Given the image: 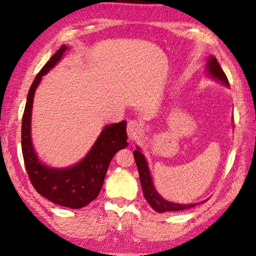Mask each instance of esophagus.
<instances>
[{
  "instance_id": "34e87169",
  "label": "esophagus",
  "mask_w": 256,
  "mask_h": 256,
  "mask_svg": "<svg viewBox=\"0 0 256 256\" xmlns=\"http://www.w3.org/2000/svg\"><path fill=\"white\" fill-rule=\"evenodd\" d=\"M142 126L140 122H138V121H136V120L129 121L127 124V134H128L129 140L132 142L137 140L142 135Z\"/></svg>"
}]
</instances>
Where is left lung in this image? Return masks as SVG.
<instances>
[{"label": "left lung", "instance_id": "8db88e82", "mask_svg": "<svg viewBox=\"0 0 256 256\" xmlns=\"http://www.w3.org/2000/svg\"><path fill=\"white\" fill-rule=\"evenodd\" d=\"M207 73L212 78L219 80L222 84L230 85L227 80L226 74L224 73L220 65L218 64L216 57L210 56L208 62H207ZM134 158H135V162L138 168V173H140V184L142 189V194H144L145 199L147 202L150 204L155 212H180V210L190 209L196 207V204H204L206 201H201L199 204H181L176 202H170V201L163 199L160 194L156 191L155 186L153 184V178L150 176V172L148 168V164L145 156L142 155L140 147H137L136 150H134Z\"/></svg>", "mask_w": 256, "mask_h": 256}]
</instances>
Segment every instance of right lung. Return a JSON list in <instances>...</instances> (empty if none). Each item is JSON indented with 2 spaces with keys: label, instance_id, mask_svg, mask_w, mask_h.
Listing matches in <instances>:
<instances>
[{
  "label": "right lung",
  "instance_id": "1",
  "mask_svg": "<svg viewBox=\"0 0 256 256\" xmlns=\"http://www.w3.org/2000/svg\"><path fill=\"white\" fill-rule=\"evenodd\" d=\"M65 50H67V46L62 44L46 62L31 84L22 116V155L30 182L39 194L58 206L80 209L96 198L104 182L112 158L116 152L128 146L126 132L127 121L122 120L118 124L106 126L86 156L73 166L55 168L42 163L31 142L34 96L42 76L62 60Z\"/></svg>",
  "mask_w": 256,
  "mask_h": 256
}]
</instances>
